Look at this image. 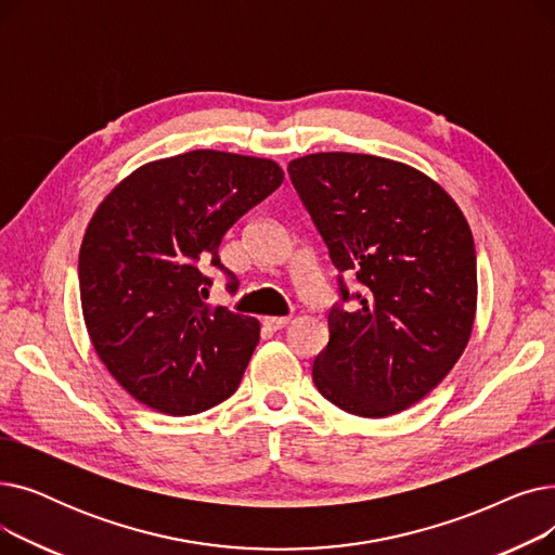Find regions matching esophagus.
Instances as JSON below:
<instances>
[{"instance_id":"esophagus-1","label":"esophagus","mask_w":555,"mask_h":555,"mask_svg":"<svg viewBox=\"0 0 555 555\" xmlns=\"http://www.w3.org/2000/svg\"><path fill=\"white\" fill-rule=\"evenodd\" d=\"M289 319L287 317H262V326L268 331H281L287 326Z\"/></svg>"}]
</instances>
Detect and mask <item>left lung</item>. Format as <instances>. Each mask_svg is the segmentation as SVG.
<instances>
[{
  "label": "left lung",
  "mask_w": 555,
  "mask_h": 555,
  "mask_svg": "<svg viewBox=\"0 0 555 555\" xmlns=\"http://www.w3.org/2000/svg\"><path fill=\"white\" fill-rule=\"evenodd\" d=\"M328 247L341 301L312 380L362 418L416 404L452 371L477 312V256L468 220L425 172L375 155L314 153L287 164ZM356 273L351 296L340 274Z\"/></svg>",
  "instance_id": "obj_1"
}]
</instances>
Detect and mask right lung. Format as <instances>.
<instances>
[{"mask_svg":"<svg viewBox=\"0 0 555 555\" xmlns=\"http://www.w3.org/2000/svg\"><path fill=\"white\" fill-rule=\"evenodd\" d=\"M283 182L276 162L191 151L143 164L99 204L78 256L94 351L134 400L191 416L227 400L258 344L254 317L209 306L224 233Z\"/></svg>","mask_w":555,"mask_h":555,"instance_id":"right-lung-1","label":"right lung"}]
</instances>
